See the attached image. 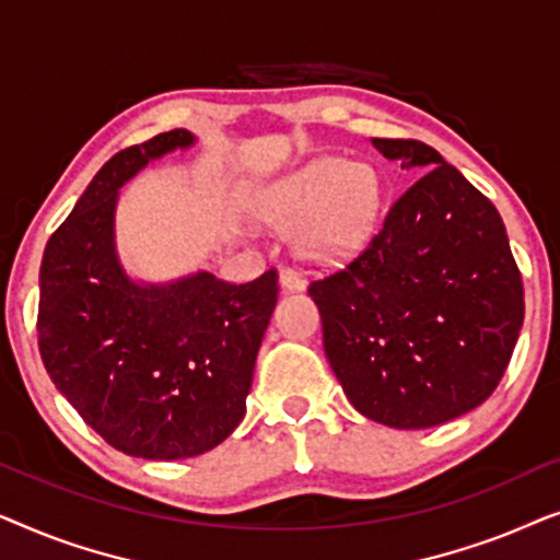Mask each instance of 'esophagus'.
<instances>
[{
  "label": "esophagus",
  "instance_id": "34e87169",
  "mask_svg": "<svg viewBox=\"0 0 560 560\" xmlns=\"http://www.w3.org/2000/svg\"><path fill=\"white\" fill-rule=\"evenodd\" d=\"M280 288L288 290V293H298V290H305L303 275H298L293 270H282L280 272Z\"/></svg>",
  "mask_w": 560,
  "mask_h": 560
}]
</instances>
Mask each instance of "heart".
<instances>
[{
	"label": "heart",
	"mask_w": 560,
	"mask_h": 560,
	"mask_svg": "<svg viewBox=\"0 0 560 560\" xmlns=\"http://www.w3.org/2000/svg\"><path fill=\"white\" fill-rule=\"evenodd\" d=\"M382 206L374 167L343 158H316L267 183L252 196L259 221L290 229L295 252L316 262H339L370 242Z\"/></svg>",
	"instance_id": "heart-1"
}]
</instances>
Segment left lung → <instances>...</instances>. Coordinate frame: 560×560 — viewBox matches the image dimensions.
Returning <instances> with one entry per match:
<instances>
[{
    "instance_id": "left-lung-1",
    "label": "left lung",
    "mask_w": 560,
    "mask_h": 560,
    "mask_svg": "<svg viewBox=\"0 0 560 560\" xmlns=\"http://www.w3.org/2000/svg\"><path fill=\"white\" fill-rule=\"evenodd\" d=\"M372 144L420 175L370 247L313 280L324 349L349 402L389 428H431L487 400L523 328V278L500 211L418 140Z\"/></svg>"
}]
</instances>
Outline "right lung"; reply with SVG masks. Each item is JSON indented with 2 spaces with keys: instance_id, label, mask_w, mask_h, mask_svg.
I'll list each match as a JSON object with an SVG mask.
<instances>
[{
  "instance_id": "add662e5",
  "label": "right lung",
  "mask_w": 560,
  "mask_h": 560,
  "mask_svg": "<svg viewBox=\"0 0 560 560\" xmlns=\"http://www.w3.org/2000/svg\"><path fill=\"white\" fill-rule=\"evenodd\" d=\"M196 142L173 129L114 155L48 240L37 343L52 385L121 454L190 458L240 425L278 272L232 285L198 270L137 282L117 255L119 188Z\"/></svg>"
}]
</instances>
